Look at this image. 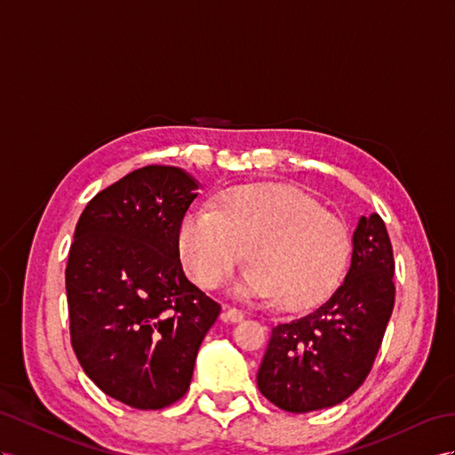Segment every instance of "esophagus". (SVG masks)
I'll list each match as a JSON object with an SVG mask.
<instances>
[{
	"label": "esophagus",
	"mask_w": 455,
	"mask_h": 455,
	"mask_svg": "<svg viewBox=\"0 0 455 455\" xmlns=\"http://www.w3.org/2000/svg\"><path fill=\"white\" fill-rule=\"evenodd\" d=\"M223 319L228 321V323H240L243 319V311H240L236 307H225Z\"/></svg>",
	"instance_id": "esophagus-1"
}]
</instances>
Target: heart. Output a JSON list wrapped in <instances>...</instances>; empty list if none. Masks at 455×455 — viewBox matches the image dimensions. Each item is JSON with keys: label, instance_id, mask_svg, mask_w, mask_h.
<instances>
[{"label": "heart", "instance_id": "heart-1", "mask_svg": "<svg viewBox=\"0 0 455 455\" xmlns=\"http://www.w3.org/2000/svg\"><path fill=\"white\" fill-rule=\"evenodd\" d=\"M232 286L242 299H276L284 309L317 306L339 284L349 253L347 228L292 184L230 186L215 212L196 207L180 220L177 253L196 284L217 288L240 261Z\"/></svg>", "mask_w": 455, "mask_h": 455}]
</instances>
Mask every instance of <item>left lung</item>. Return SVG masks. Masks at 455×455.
<instances>
[{
    "mask_svg": "<svg viewBox=\"0 0 455 455\" xmlns=\"http://www.w3.org/2000/svg\"><path fill=\"white\" fill-rule=\"evenodd\" d=\"M394 253L384 220L359 217L344 283L306 317L276 324L258 372L267 400L290 413L349 398L375 363L394 309Z\"/></svg>",
    "mask_w": 455,
    "mask_h": 455,
    "instance_id": "left-lung-1",
    "label": "left lung"
}]
</instances>
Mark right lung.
<instances>
[{"instance_id": "obj_1", "label": "right lung", "mask_w": 455, "mask_h": 455, "mask_svg": "<svg viewBox=\"0 0 455 455\" xmlns=\"http://www.w3.org/2000/svg\"><path fill=\"white\" fill-rule=\"evenodd\" d=\"M200 182L148 165L101 190L80 215L65 271L71 344L100 390L161 410L190 387L220 306L186 278L177 230Z\"/></svg>"}]
</instances>
